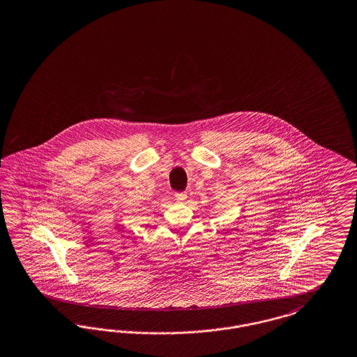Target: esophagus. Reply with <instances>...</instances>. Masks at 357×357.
<instances>
[{"instance_id":"esophagus-1","label":"esophagus","mask_w":357,"mask_h":357,"mask_svg":"<svg viewBox=\"0 0 357 357\" xmlns=\"http://www.w3.org/2000/svg\"><path fill=\"white\" fill-rule=\"evenodd\" d=\"M175 199L178 202H183L187 199V194L185 192H179V194H175Z\"/></svg>"}]
</instances>
